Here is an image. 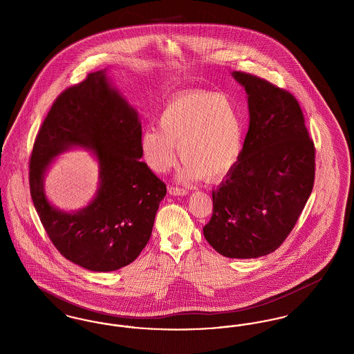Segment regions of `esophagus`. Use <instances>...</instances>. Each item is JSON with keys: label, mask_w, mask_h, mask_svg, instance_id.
<instances>
[{"label": "esophagus", "mask_w": 354, "mask_h": 354, "mask_svg": "<svg viewBox=\"0 0 354 354\" xmlns=\"http://www.w3.org/2000/svg\"><path fill=\"white\" fill-rule=\"evenodd\" d=\"M169 192L171 195H175V196H185V195L188 194V191L185 188L176 187V185H169Z\"/></svg>", "instance_id": "34e87169"}]
</instances>
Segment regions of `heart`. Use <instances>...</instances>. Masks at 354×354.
Wrapping results in <instances>:
<instances>
[{"mask_svg":"<svg viewBox=\"0 0 354 354\" xmlns=\"http://www.w3.org/2000/svg\"><path fill=\"white\" fill-rule=\"evenodd\" d=\"M159 129L140 136L147 166L163 174L183 158L179 178L216 180L234 167L243 146L239 107L227 94L188 91L169 100L159 115ZM180 150H177V146Z\"/></svg>","mask_w":354,"mask_h":354,"instance_id":"b5f03b06","label":"heart"}]
</instances>
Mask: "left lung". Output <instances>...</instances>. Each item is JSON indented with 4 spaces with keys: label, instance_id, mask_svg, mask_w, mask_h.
I'll use <instances>...</instances> for the list:
<instances>
[{
    "label": "left lung",
    "instance_id": "8db88e82",
    "mask_svg": "<svg viewBox=\"0 0 354 354\" xmlns=\"http://www.w3.org/2000/svg\"><path fill=\"white\" fill-rule=\"evenodd\" d=\"M234 78L248 94L250 129L243 150L212 191V216L203 234L231 259L276 251L296 225L315 183L316 149L297 100L243 71Z\"/></svg>",
    "mask_w": 354,
    "mask_h": 354
}]
</instances>
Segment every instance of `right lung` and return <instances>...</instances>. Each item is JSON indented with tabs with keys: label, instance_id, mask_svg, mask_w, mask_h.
Returning a JSON list of instances; mask_svg holds the SVG:
<instances>
[{
	"label": "right lung",
	"instance_id": "add662e5",
	"mask_svg": "<svg viewBox=\"0 0 354 354\" xmlns=\"http://www.w3.org/2000/svg\"><path fill=\"white\" fill-rule=\"evenodd\" d=\"M140 136L136 111L101 70L58 95L34 140L29 166L34 207L54 247L82 268L110 272L126 267L150 240L167 188L139 160ZM71 145L95 151L100 188L87 207L68 214L46 199L43 175L52 158Z\"/></svg>",
	"mask_w": 354,
	"mask_h": 354
}]
</instances>
